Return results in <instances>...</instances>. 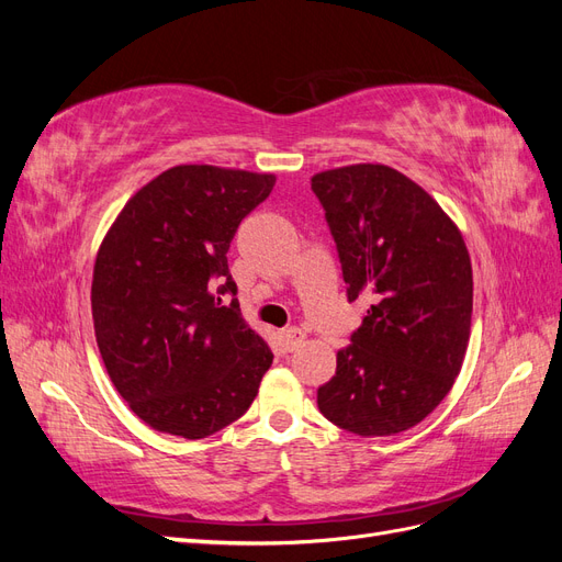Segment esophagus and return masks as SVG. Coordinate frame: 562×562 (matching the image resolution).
Listing matches in <instances>:
<instances>
[{
  "label": "esophagus",
  "instance_id": "esophagus-1",
  "mask_svg": "<svg viewBox=\"0 0 562 562\" xmlns=\"http://www.w3.org/2000/svg\"><path fill=\"white\" fill-rule=\"evenodd\" d=\"M281 339H283V347H285L288 351H293V349H297V347L304 345V333H302L300 328H285V330L281 333Z\"/></svg>",
  "mask_w": 562,
  "mask_h": 562
}]
</instances>
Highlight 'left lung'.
I'll return each mask as SVG.
<instances>
[{
	"instance_id": "1",
	"label": "left lung",
	"mask_w": 562,
	"mask_h": 562,
	"mask_svg": "<svg viewBox=\"0 0 562 562\" xmlns=\"http://www.w3.org/2000/svg\"><path fill=\"white\" fill-rule=\"evenodd\" d=\"M353 302L368 316L318 386V411L366 438L415 427L448 396L471 335L473 274L462 232L417 182L384 164L312 178Z\"/></svg>"
}]
</instances>
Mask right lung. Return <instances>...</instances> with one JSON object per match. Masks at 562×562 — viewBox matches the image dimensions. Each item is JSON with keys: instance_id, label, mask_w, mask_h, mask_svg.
<instances>
[{"instance_id": "right-lung-1", "label": "right lung", "mask_w": 562, "mask_h": 562, "mask_svg": "<svg viewBox=\"0 0 562 562\" xmlns=\"http://www.w3.org/2000/svg\"><path fill=\"white\" fill-rule=\"evenodd\" d=\"M274 173L173 166L135 192L98 248L95 342L108 375L147 427L206 438L258 396L274 353L241 316L227 250Z\"/></svg>"}]
</instances>
